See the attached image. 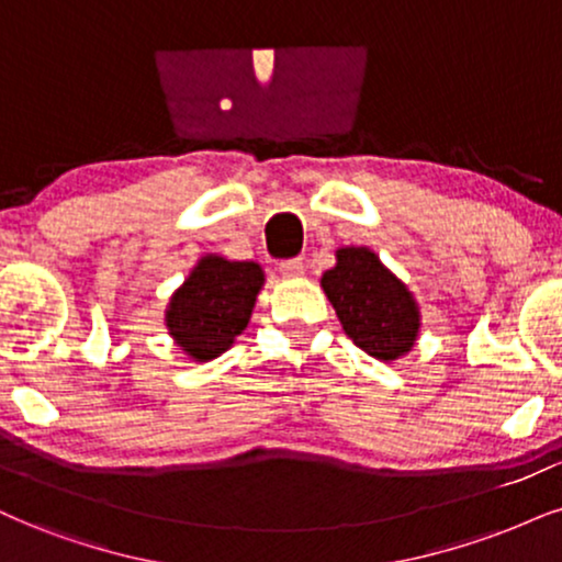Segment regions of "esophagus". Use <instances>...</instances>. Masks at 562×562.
I'll return each instance as SVG.
<instances>
[{
  "label": "esophagus",
  "mask_w": 562,
  "mask_h": 562,
  "mask_svg": "<svg viewBox=\"0 0 562 562\" xmlns=\"http://www.w3.org/2000/svg\"><path fill=\"white\" fill-rule=\"evenodd\" d=\"M281 276H283V279H302V276H304V262L300 258L283 260L281 262Z\"/></svg>",
  "instance_id": "obj_1"
}]
</instances>
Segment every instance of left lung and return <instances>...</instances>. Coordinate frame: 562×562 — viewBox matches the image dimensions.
<instances>
[{"instance_id": "8db88e82", "label": "left lung", "mask_w": 562, "mask_h": 562, "mask_svg": "<svg viewBox=\"0 0 562 562\" xmlns=\"http://www.w3.org/2000/svg\"><path fill=\"white\" fill-rule=\"evenodd\" d=\"M321 286L344 334L378 362H398L419 341L417 300L370 247H338L336 266L325 270Z\"/></svg>"}]
</instances>
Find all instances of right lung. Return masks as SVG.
<instances>
[{
	"mask_svg": "<svg viewBox=\"0 0 562 562\" xmlns=\"http://www.w3.org/2000/svg\"><path fill=\"white\" fill-rule=\"evenodd\" d=\"M266 270L255 260L207 252L169 296L164 325L190 362H213L237 341L252 317Z\"/></svg>",
	"mask_w": 562,
	"mask_h": 562,
	"instance_id": "obj_1",
	"label": "right lung"
}]
</instances>
